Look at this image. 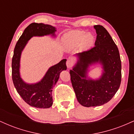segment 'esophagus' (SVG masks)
Masks as SVG:
<instances>
[{"label":"esophagus","instance_id":"1","mask_svg":"<svg viewBox=\"0 0 134 134\" xmlns=\"http://www.w3.org/2000/svg\"><path fill=\"white\" fill-rule=\"evenodd\" d=\"M66 65H67V67L68 68H70V67H72V65H74V63L71 60H67V62H66Z\"/></svg>","mask_w":134,"mask_h":134}]
</instances>
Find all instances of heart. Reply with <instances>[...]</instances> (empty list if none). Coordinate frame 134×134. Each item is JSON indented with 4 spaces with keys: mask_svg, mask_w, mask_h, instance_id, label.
I'll return each instance as SVG.
<instances>
[{
    "mask_svg": "<svg viewBox=\"0 0 134 134\" xmlns=\"http://www.w3.org/2000/svg\"><path fill=\"white\" fill-rule=\"evenodd\" d=\"M63 41L70 47H75L81 43L83 47H89L93 43L94 37L91 33H86L82 30H72L65 33Z\"/></svg>",
    "mask_w": 134,
    "mask_h": 134,
    "instance_id": "obj_1",
    "label": "heart"
}]
</instances>
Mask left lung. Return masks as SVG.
<instances>
[{
    "mask_svg": "<svg viewBox=\"0 0 134 134\" xmlns=\"http://www.w3.org/2000/svg\"><path fill=\"white\" fill-rule=\"evenodd\" d=\"M95 46L77 54L79 60L70 70V80L77 99L86 107L107 103L116 93L121 83V64L119 51L108 32L103 26L95 25ZM99 63L104 73L99 80L87 76L88 66Z\"/></svg>",
    "mask_w": 134,
    "mask_h": 134,
    "instance_id": "obj_1",
    "label": "left lung"
}]
</instances>
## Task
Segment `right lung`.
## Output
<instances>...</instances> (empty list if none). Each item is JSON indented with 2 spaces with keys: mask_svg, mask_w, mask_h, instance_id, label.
<instances>
[{
  "mask_svg": "<svg viewBox=\"0 0 134 134\" xmlns=\"http://www.w3.org/2000/svg\"><path fill=\"white\" fill-rule=\"evenodd\" d=\"M56 28L48 24L33 23L25 29L15 47L12 60V77L14 87L23 99L31 107L48 108L53 104L52 89L57 82L60 72L67 69L66 59H63L48 70L41 81L36 84L25 83L20 77V58L27 41L33 36L52 35L55 36Z\"/></svg>",
  "mask_w": 134,
  "mask_h": 134,
  "instance_id": "obj_1",
  "label": "right lung"
}]
</instances>
